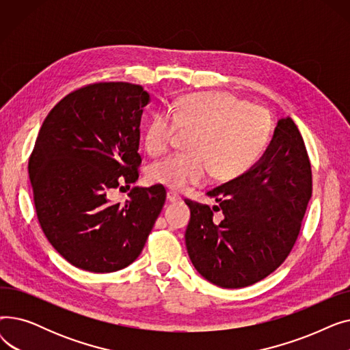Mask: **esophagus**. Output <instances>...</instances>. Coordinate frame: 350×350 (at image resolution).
<instances>
[{
    "instance_id": "1",
    "label": "esophagus",
    "mask_w": 350,
    "mask_h": 350,
    "mask_svg": "<svg viewBox=\"0 0 350 350\" xmlns=\"http://www.w3.org/2000/svg\"><path fill=\"white\" fill-rule=\"evenodd\" d=\"M180 200V196L174 191H169L167 193V201H170V203H176V201Z\"/></svg>"
}]
</instances>
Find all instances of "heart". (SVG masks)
I'll use <instances>...</instances> for the list:
<instances>
[{"mask_svg": "<svg viewBox=\"0 0 350 350\" xmlns=\"http://www.w3.org/2000/svg\"><path fill=\"white\" fill-rule=\"evenodd\" d=\"M194 131L191 154H173L154 163L149 177L176 191L201 186L213 174L231 181L245 174L265 152L272 122L261 106L248 105L228 92H197L176 100L172 116L156 112L144 132L146 150L153 156L170 149L177 131Z\"/></svg>", "mask_w": 350, "mask_h": 350, "instance_id": "b5f03b06", "label": "heart"}]
</instances>
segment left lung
<instances>
[{
    "instance_id": "obj_1",
    "label": "left lung",
    "mask_w": 350,
    "mask_h": 350,
    "mask_svg": "<svg viewBox=\"0 0 350 350\" xmlns=\"http://www.w3.org/2000/svg\"><path fill=\"white\" fill-rule=\"evenodd\" d=\"M218 206L186 198V245L194 268L214 285L244 288L268 277L297 243L312 196V169L291 118L281 119L261 160L207 193ZM214 211L224 213L222 221Z\"/></svg>"
}]
</instances>
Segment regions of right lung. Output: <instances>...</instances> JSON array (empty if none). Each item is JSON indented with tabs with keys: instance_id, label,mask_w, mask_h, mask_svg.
<instances>
[{
	"instance_id": "right-lung-1",
	"label": "right lung",
	"mask_w": 350,
	"mask_h": 350,
	"mask_svg": "<svg viewBox=\"0 0 350 350\" xmlns=\"http://www.w3.org/2000/svg\"><path fill=\"white\" fill-rule=\"evenodd\" d=\"M140 85L96 82L70 92L45 118L28 173L40 226L73 267L113 272L140 255L164 206L161 185L135 187L124 204L107 191L139 178Z\"/></svg>"
}]
</instances>
